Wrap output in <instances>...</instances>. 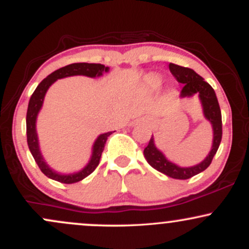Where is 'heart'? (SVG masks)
<instances>
[{"instance_id": "1", "label": "heart", "mask_w": 249, "mask_h": 249, "mask_svg": "<svg viewBox=\"0 0 249 249\" xmlns=\"http://www.w3.org/2000/svg\"><path fill=\"white\" fill-rule=\"evenodd\" d=\"M160 83H161L160 78H158V77H156V76H151V77H148V78L146 79L147 88L152 89V90H154V89L158 88L159 85H160Z\"/></svg>"}]
</instances>
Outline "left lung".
Wrapping results in <instances>:
<instances>
[{
    "label": "left lung",
    "mask_w": 249,
    "mask_h": 249,
    "mask_svg": "<svg viewBox=\"0 0 249 249\" xmlns=\"http://www.w3.org/2000/svg\"><path fill=\"white\" fill-rule=\"evenodd\" d=\"M168 68H170L171 73L176 77L177 81L181 84H185L181 93H180L181 98H190L196 93L198 95L199 101L201 103L204 117L210 122L213 130L212 147H211L210 153L207 154L206 158L200 161L199 164L193 165V166H179L176 162L171 161L165 156L164 152L157 147L156 142H154V137L152 136L150 142L144 150V157L148 164L159 172L164 173L165 176L170 177V178L184 180L192 178L193 176H196L198 173L205 171L212 162V159L218 151L222 137L221 111H220L218 98H216L213 88L207 82H205L204 78L199 76L196 71L190 69V68L173 64V63H170Z\"/></svg>",
    "instance_id": "obj_1"
}]
</instances>
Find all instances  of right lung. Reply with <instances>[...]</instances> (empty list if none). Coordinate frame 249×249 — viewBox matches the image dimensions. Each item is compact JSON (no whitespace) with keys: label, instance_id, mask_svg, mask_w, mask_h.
Here are the masks:
<instances>
[{"label":"right lung","instance_id":"add662e5","mask_svg":"<svg viewBox=\"0 0 249 249\" xmlns=\"http://www.w3.org/2000/svg\"><path fill=\"white\" fill-rule=\"evenodd\" d=\"M110 68L105 67L103 64H93V63H73L69 64L67 67H63L61 69L53 71L50 73L47 78H44L39 83L38 87L34 91L33 96L30 97L29 105H28L27 111V141L28 146L31 154H33L34 159H35L36 164L41 168V171L48 178L56 180V181L63 182V184H75L87 178L90 176L96 167L98 166L99 160H101L102 152L104 150L105 142H107V137L112 132H105L99 134L96 138L95 142L92 145V151H91V157L89 159L88 164L84 167L81 168L77 172L72 173H61L57 172L53 167L49 166L47 161H45L44 157L41 152L39 148V141L38 134L36 130V123L37 117H38L39 111L42 110L43 102H44V97L47 95V91L49 90L51 85L55 83L57 79L65 78V77L71 76H87L90 78H96V77L103 76L104 72H108Z\"/></svg>","mask_w":249,"mask_h":249}]
</instances>
